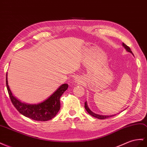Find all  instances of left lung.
Masks as SVG:
<instances>
[{
    "instance_id": "1",
    "label": "left lung",
    "mask_w": 147,
    "mask_h": 147,
    "mask_svg": "<svg viewBox=\"0 0 147 147\" xmlns=\"http://www.w3.org/2000/svg\"><path fill=\"white\" fill-rule=\"evenodd\" d=\"M122 46L125 47V49H126L127 51H128V52L132 54V52L131 51V50H130V47L129 46H127L126 45H125L124 42L122 43ZM85 109L86 110V111L88 112L91 115V116H93L94 117H96L98 119H107V118H108V117H112V116H114V115H111V116H102V115H99V114H96L93 113L92 111H91L89 109L88 107V105H87L86 101L85 102Z\"/></svg>"
}]
</instances>
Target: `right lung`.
<instances>
[{"label": "right lung", "mask_w": 147, "mask_h": 147, "mask_svg": "<svg viewBox=\"0 0 147 147\" xmlns=\"http://www.w3.org/2000/svg\"><path fill=\"white\" fill-rule=\"evenodd\" d=\"M6 85L11 101L18 111L25 117L39 121H49L55 116L61 108L60 98L69 87L68 84H62L44 101L38 104L29 105L21 102L13 96L8 85L7 73L6 75Z\"/></svg>", "instance_id": "1"}]
</instances>
